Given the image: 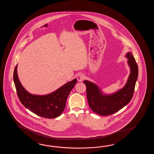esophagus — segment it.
<instances>
[{"label": "esophagus", "mask_w": 154, "mask_h": 154, "mask_svg": "<svg viewBox=\"0 0 154 154\" xmlns=\"http://www.w3.org/2000/svg\"><path fill=\"white\" fill-rule=\"evenodd\" d=\"M77 79H78V80L79 82H82V80L84 79V75L83 74H82V73H80L77 76Z\"/></svg>", "instance_id": "34e87169"}]
</instances>
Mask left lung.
<instances>
[{
    "label": "left lung",
    "instance_id": "1",
    "mask_svg": "<svg viewBox=\"0 0 154 154\" xmlns=\"http://www.w3.org/2000/svg\"><path fill=\"white\" fill-rule=\"evenodd\" d=\"M131 73L123 88L111 95H103L97 85L85 80L88 105L93 111L101 116L112 115L123 108L131 101L138 76V66L131 53L126 54Z\"/></svg>",
    "mask_w": 154,
    "mask_h": 154
}]
</instances>
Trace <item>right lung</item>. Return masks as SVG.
I'll return each instance as SVG.
<instances>
[{"mask_svg": "<svg viewBox=\"0 0 154 154\" xmlns=\"http://www.w3.org/2000/svg\"><path fill=\"white\" fill-rule=\"evenodd\" d=\"M14 82L21 103L30 111L46 118H54L62 115L66 107V101L77 82L74 79L52 93L46 95H32L21 84L17 74V65L14 71Z\"/></svg>", "mask_w": 154, "mask_h": 154, "instance_id": "obj_1", "label": "right lung"}]
</instances>
